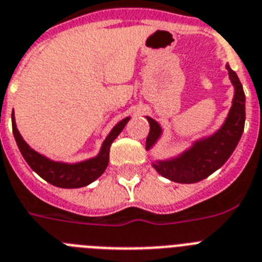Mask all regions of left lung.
<instances>
[{
    "instance_id": "1",
    "label": "left lung",
    "mask_w": 262,
    "mask_h": 262,
    "mask_svg": "<svg viewBox=\"0 0 262 262\" xmlns=\"http://www.w3.org/2000/svg\"><path fill=\"white\" fill-rule=\"evenodd\" d=\"M234 86V98L228 118L213 136L195 141L190 149L179 157L157 161L155 169L165 179L180 184H194L209 177L228 161L236 149L245 126V93L236 72L226 65ZM150 130L146 137V149H150L161 136V127L153 118L146 117Z\"/></svg>"
}]
</instances>
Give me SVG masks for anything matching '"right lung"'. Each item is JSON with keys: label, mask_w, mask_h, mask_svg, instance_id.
<instances>
[{"label": "right lung", "mask_w": 262, "mask_h": 262, "mask_svg": "<svg viewBox=\"0 0 262 262\" xmlns=\"http://www.w3.org/2000/svg\"><path fill=\"white\" fill-rule=\"evenodd\" d=\"M127 121H129V117L124 118L112 129V132L102 144V148L97 157L90 158L86 161L77 162V164H63V162L52 161L45 156L33 150L19 135L18 129L15 126L14 112L12 113L13 135H14L15 142L18 145L19 151L25 158V161L45 181L54 186H58V188L68 189L82 188V186L89 185L90 182L97 180L105 172V169L109 164V150H111L112 142L120 135L121 130L127 124Z\"/></svg>", "instance_id": "obj_1"}]
</instances>
